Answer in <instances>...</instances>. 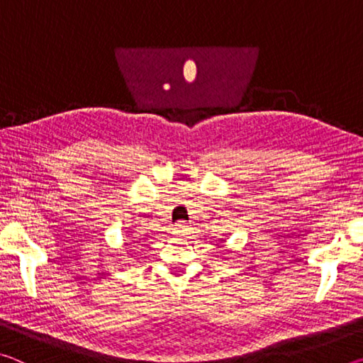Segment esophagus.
<instances>
[{"label": "esophagus", "instance_id": "obj_1", "mask_svg": "<svg viewBox=\"0 0 363 363\" xmlns=\"http://www.w3.org/2000/svg\"><path fill=\"white\" fill-rule=\"evenodd\" d=\"M187 224H186V220H179V223H177L176 225H174V229H173V233L174 235H177V237H184L187 233Z\"/></svg>", "mask_w": 363, "mask_h": 363}]
</instances>
